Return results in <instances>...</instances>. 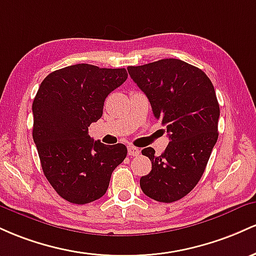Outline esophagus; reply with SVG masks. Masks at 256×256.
I'll return each mask as SVG.
<instances>
[{
    "mask_svg": "<svg viewBox=\"0 0 256 256\" xmlns=\"http://www.w3.org/2000/svg\"><path fill=\"white\" fill-rule=\"evenodd\" d=\"M140 154V150L136 146H128V154L130 157H134V156H138V154Z\"/></svg>",
    "mask_w": 256,
    "mask_h": 256,
    "instance_id": "obj_1",
    "label": "esophagus"
}]
</instances>
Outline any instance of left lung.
Wrapping results in <instances>:
<instances>
[{
    "instance_id": "obj_1",
    "label": "left lung",
    "mask_w": 256,
    "mask_h": 256,
    "mask_svg": "<svg viewBox=\"0 0 256 256\" xmlns=\"http://www.w3.org/2000/svg\"><path fill=\"white\" fill-rule=\"evenodd\" d=\"M127 68L170 140L160 156L152 148L142 151L152 169L142 176L140 188L157 202H175L200 182L218 140L220 108L214 86L200 68L179 59Z\"/></svg>"
}]
</instances>
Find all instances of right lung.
<instances>
[{
  "instance_id": "1",
  "label": "right lung",
  "mask_w": 256,
  "mask_h": 256,
  "mask_svg": "<svg viewBox=\"0 0 256 256\" xmlns=\"http://www.w3.org/2000/svg\"><path fill=\"white\" fill-rule=\"evenodd\" d=\"M126 68L76 64L43 80L32 102V138L46 178L60 197L87 204L105 194L127 156L123 144L94 142L88 127L102 116L106 96L127 80Z\"/></svg>"
}]
</instances>
